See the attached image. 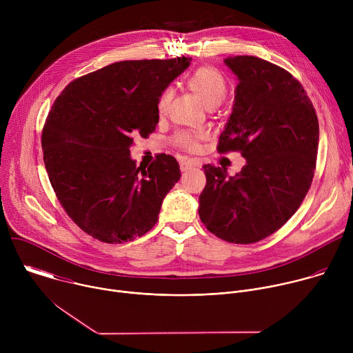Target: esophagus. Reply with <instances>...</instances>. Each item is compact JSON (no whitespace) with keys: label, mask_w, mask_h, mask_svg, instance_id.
<instances>
[{"label":"esophagus","mask_w":353,"mask_h":353,"mask_svg":"<svg viewBox=\"0 0 353 353\" xmlns=\"http://www.w3.org/2000/svg\"><path fill=\"white\" fill-rule=\"evenodd\" d=\"M195 166V163L192 161H181L180 162V170L181 172H187L190 169H192Z\"/></svg>","instance_id":"esophagus-1"}]
</instances>
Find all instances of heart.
Returning a JSON list of instances; mask_svg holds the SVG:
<instances>
[{
    "label": "heart",
    "mask_w": 353,
    "mask_h": 353,
    "mask_svg": "<svg viewBox=\"0 0 353 353\" xmlns=\"http://www.w3.org/2000/svg\"><path fill=\"white\" fill-rule=\"evenodd\" d=\"M188 88L199 97L208 109H215L219 106L228 92V85L225 78L219 71L212 67H199L187 79ZM173 97V89L166 88L158 99V113H166L170 100ZM203 138L199 134H191L181 131L174 137V142L188 150H196L199 148V139Z\"/></svg>",
    "instance_id": "heart-1"
}]
</instances>
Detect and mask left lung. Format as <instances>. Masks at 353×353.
Listing matches in <instances>:
<instances>
[{
  "mask_svg": "<svg viewBox=\"0 0 353 353\" xmlns=\"http://www.w3.org/2000/svg\"><path fill=\"white\" fill-rule=\"evenodd\" d=\"M237 77L232 114L218 150H239L236 176L205 165L198 214L215 236L236 244L260 241L297 211L314 176L319 120L301 83L253 56L225 59Z\"/></svg>",
  "mask_w": 353,
  "mask_h": 353,
  "instance_id": "obj_1",
  "label": "left lung"
}]
</instances>
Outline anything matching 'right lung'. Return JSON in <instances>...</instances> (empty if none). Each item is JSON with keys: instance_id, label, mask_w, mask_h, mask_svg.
<instances>
[{"instance_id": "right-lung-1", "label": "right lung", "mask_w": 353, "mask_h": 353, "mask_svg": "<svg viewBox=\"0 0 353 353\" xmlns=\"http://www.w3.org/2000/svg\"><path fill=\"white\" fill-rule=\"evenodd\" d=\"M191 59L120 61L72 81L48 113L41 148L52 187L68 216L89 236L131 241L158 222L180 179L177 161L158 155L137 168L130 148L159 123L161 93Z\"/></svg>"}]
</instances>
